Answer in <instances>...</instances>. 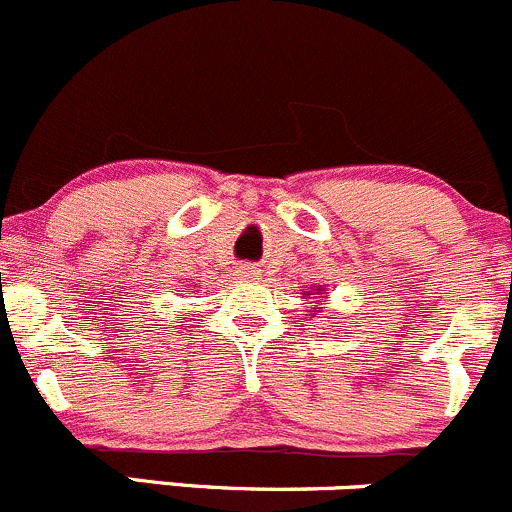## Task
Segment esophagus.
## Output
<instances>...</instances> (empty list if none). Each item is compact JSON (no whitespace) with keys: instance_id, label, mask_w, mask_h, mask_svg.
I'll return each instance as SVG.
<instances>
[{"instance_id":"1","label":"esophagus","mask_w":512,"mask_h":512,"mask_svg":"<svg viewBox=\"0 0 512 512\" xmlns=\"http://www.w3.org/2000/svg\"><path fill=\"white\" fill-rule=\"evenodd\" d=\"M236 273H239L241 278H246V281H256V278L261 276V271H258L254 263H241L239 271H236Z\"/></svg>"}]
</instances>
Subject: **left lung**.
I'll use <instances>...</instances> for the list:
<instances>
[{"label":"left lung","mask_w":512,"mask_h":512,"mask_svg":"<svg viewBox=\"0 0 512 512\" xmlns=\"http://www.w3.org/2000/svg\"><path fill=\"white\" fill-rule=\"evenodd\" d=\"M313 288H315V293L313 291H305L303 298H308V295H318V298H323V288H320V286H313ZM318 313H320V308H318V305H315V308L310 310V315H313V318H315V315H318ZM333 328H340V325H333Z\"/></svg>","instance_id":"8db88e82"}]
</instances>
